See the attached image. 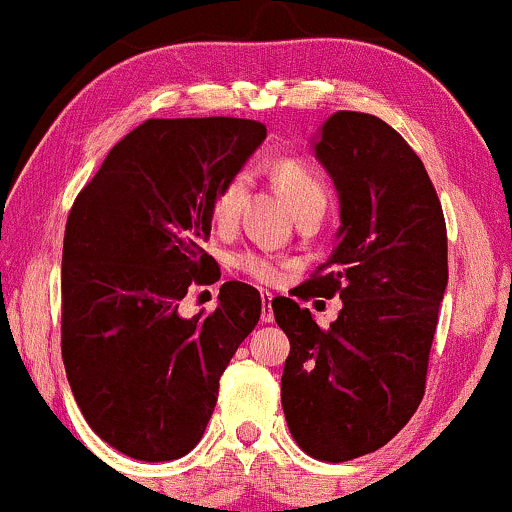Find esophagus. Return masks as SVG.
<instances>
[{"label":"esophagus","mask_w":512,"mask_h":512,"mask_svg":"<svg viewBox=\"0 0 512 512\" xmlns=\"http://www.w3.org/2000/svg\"><path fill=\"white\" fill-rule=\"evenodd\" d=\"M260 298H262V315H260L262 324H272L274 322V310H272V298H274V295L269 293V291H262Z\"/></svg>","instance_id":"1"}]
</instances>
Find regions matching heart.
Returning <instances> with one entry per match:
<instances>
[{"label": "heart", "mask_w": 512, "mask_h": 512, "mask_svg": "<svg viewBox=\"0 0 512 512\" xmlns=\"http://www.w3.org/2000/svg\"><path fill=\"white\" fill-rule=\"evenodd\" d=\"M274 176L295 214L303 212L307 207H326V188L322 178H319L307 164L298 162V159H281V162L274 166ZM245 190H248V178H245V174L231 176L229 181L217 190V195H214L212 200V221L217 229L226 231L236 224L240 217V209H243ZM231 264L240 274H245L248 279L260 283L279 281L281 274L288 269L286 260H281V257L264 250L233 252Z\"/></svg>", "instance_id": "1"}]
</instances>
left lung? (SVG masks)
<instances>
[{
	"label": "left lung",
	"mask_w": 512,
	"mask_h": 512,
	"mask_svg": "<svg viewBox=\"0 0 512 512\" xmlns=\"http://www.w3.org/2000/svg\"><path fill=\"white\" fill-rule=\"evenodd\" d=\"M315 152L334 178L341 229L329 260L293 295H341L343 310L322 329L295 300H272L291 341L281 405L307 455L346 463L386 446L422 403L448 238L422 159L386 121L331 114Z\"/></svg>",
	"instance_id": "left-lung-1"
}]
</instances>
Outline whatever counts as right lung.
<instances>
[{"mask_svg": "<svg viewBox=\"0 0 512 512\" xmlns=\"http://www.w3.org/2000/svg\"><path fill=\"white\" fill-rule=\"evenodd\" d=\"M267 138L250 119H147L80 190L61 252V357L100 439L145 463L205 434L219 379L260 322L257 288L226 281L219 307L183 319L190 286L219 281L202 248L212 200Z\"/></svg>", "mask_w": 512, "mask_h": 512, "instance_id": "obj_1", "label": "right lung"}]
</instances>
